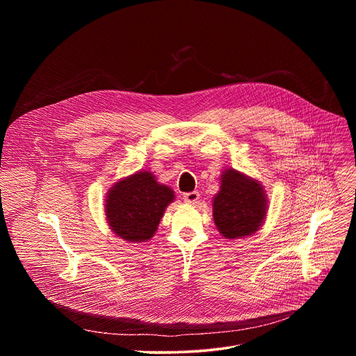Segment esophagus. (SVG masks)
<instances>
[{
    "instance_id": "obj_1",
    "label": "esophagus",
    "mask_w": 356,
    "mask_h": 356,
    "mask_svg": "<svg viewBox=\"0 0 356 356\" xmlns=\"http://www.w3.org/2000/svg\"><path fill=\"white\" fill-rule=\"evenodd\" d=\"M183 198H184V201L191 202V204H194V202H197V201H198V198H200V193H198V191L184 193V194H183Z\"/></svg>"
}]
</instances>
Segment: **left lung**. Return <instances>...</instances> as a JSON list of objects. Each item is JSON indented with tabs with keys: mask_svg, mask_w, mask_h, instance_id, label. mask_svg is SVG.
<instances>
[{
	"mask_svg": "<svg viewBox=\"0 0 356 356\" xmlns=\"http://www.w3.org/2000/svg\"><path fill=\"white\" fill-rule=\"evenodd\" d=\"M268 200L264 187L238 170L221 176V187L213 201V217L220 234L228 239L255 234L264 224Z\"/></svg>",
	"mask_w": 356,
	"mask_h": 356,
	"instance_id": "1",
	"label": "left lung"
}]
</instances>
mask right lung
I'll return each instance as SVG.
<instances>
[{
  "mask_svg": "<svg viewBox=\"0 0 356 356\" xmlns=\"http://www.w3.org/2000/svg\"><path fill=\"white\" fill-rule=\"evenodd\" d=\"M175 191L159 184L150 172H138L111 187L106 200V216L111 229L129 242H146L158 229Z\"/></svg>",
  "mask_w": 356,
  "mask_h": 356,
  "instance_id": "1",
  "label": "right lung"
}]
</instances>
